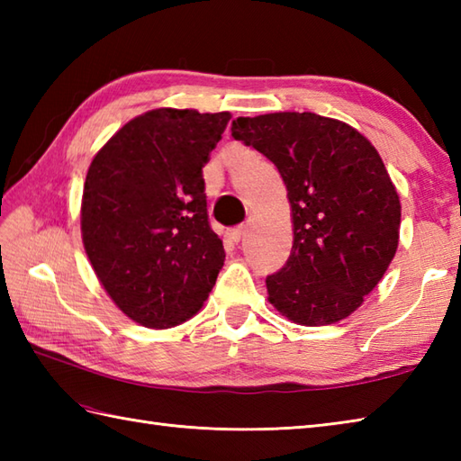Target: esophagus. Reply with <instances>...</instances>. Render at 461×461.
Here are the masks:
<instances>
[{
	"instance_id": "1",
	"label": "esophagus",
	"mask_w": 461,
	"mask_h": 461,
	"mask_svg": "<svg viewBox=\"0 0 461 461\" xmlns=\"http://www.w3.org/2000/svg\"><path fill=\"white\" fill-rule=\"evenodd\" d=\"M243 233H246V228H243V225H240V228L228 231V240H230L231 243H240L241 238H243Z\"/></svg>"
}]
</instances>
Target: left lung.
Instances as JSON below:
<instances>
[{
  "label": "left lung",
  "instance_id": "8db88e82",
  "mask_svg": "<svg viewBox=\"0 0 461 461\" xmlns=\"http://www.w3.org/2000/svg\"><path fill=\"white\" fill-rule=\"evenodd\" d=\"M231 134L276 164L287 188L293 248L266 279L269 303L303 327L347 319L398 249L402 208L378 150L350 124L315 113L240 116Z\"/></svg>",
  "mask_w": 461,
  "mask_h": 461
}]
</instances>
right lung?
<instances>
[{
  "label": "right lung",
  "mask_w": 461,
  "mask_h": 461,
  "mask_svg": "<svg viewBox=\"0 0 461 461\" xmlns=\"http://www.w3.org/2000/svg\"><path fill=\"white\" fill-rule=\"evenodd\" d=\"M230 113L154 109L111 136L86 172L81 236L106 295L146 329L192 319L223 266L202 168Z\"/></svg>",
  "instance_id": "1"
}]
</instances>
